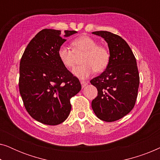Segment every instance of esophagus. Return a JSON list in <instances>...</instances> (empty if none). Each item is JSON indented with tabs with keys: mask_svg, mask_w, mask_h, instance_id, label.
Segmentation results:
<instances>
[{
	"mask_svg": "<svg viewBox=\"0 0 160 160\" xmlns=\"http://www.w3.org/2000/svg\"><path fill=\"white\" fill-rule=\"evenodd\" d=\"M81 84H82V88H84V87H85L87 84H88V82H85V81H82V82H81Z\"/></svg>",
	"mask_w": 160,
	"mask_h": 160,
	"instance_id": "obj_1",
	"label": "esophagus"
}]
</instances>
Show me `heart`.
Returning <instances> with one entry per match:
<instances>
[{"label":"heart","mask_w":160,"mask_h":160,"mask_svg":"<svg viewBox=\"0 0 160 160\" xmlns=\"http://www.w3.org/2000/svg\"><path fill=\"white\" fill-rule=\"evenodd\" d=\"M73 49L62 45L59 47L58 54L63 66L68 69L74 67L76 56L84 54L82 59L83 65L73 69V73L81 78H86L94 72H102L110 62V53L106 47L99 46L95 39L89 36H81L72 42Z\"/></svg>","instance_id":"b5f03b06"}]
</instances>
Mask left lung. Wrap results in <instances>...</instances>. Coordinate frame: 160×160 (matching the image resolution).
<instances>
[{
    "label": "left lung",
    "instance_id": "obj_1",
    "mask_svg": "<svg viewBox=\"0 0 160 160\" xmlns=\"http://www.w3.org/2000/svg\"><path fill=\"white\" fill-rule=\"evenodd\" d=\"M108 43L110 62L104 72L90 83L98 89L92 101L95 115L105 122H114L132 111L136 102L140 77L136 59L122 37L108 31H95Z\"/></svg>",
    "mask_w": 160,
    "mask_h": 160
}]
</instances>
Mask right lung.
Masks as SVG:
<instances>
[{"label":"right lung","instance_id":"1","mask_svg":"<svg viewBox=\"0 0 160 160\" xmlns=\"http://www.w3.org/2000/svg\"><path fill=\"white\" fill-rule=\"evenodd\" d=\"M75 30L43 29L30 41L19 63V89L28 113L41 123L57 125L68 117L70 100L82 89L79 80L58 58L65 37Z\"/></svg>","mask_w":160,"mask_h":160}]
</instances>
